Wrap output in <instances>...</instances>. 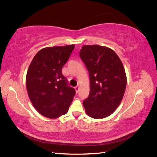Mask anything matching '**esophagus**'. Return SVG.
<instances>
[{
  "instance_id": "obj_1",
  "label": "esophagus",
  "mask_w": 157,
  "mask_h": 157,
  "mask_svg": "<svg viewBox=\"0 0 157 157\" xmlns=\"http://www.w3.org/2000/svg\"><path fill=\"white\" fill-rule=\"evenodd\" d=\"M75 91H76V92H78V90H79V86H75Z\"/></svg>"
}]
</instances>
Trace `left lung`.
<instances>
[{
  "label": "left lung",
  "mask_w": 157,
  "mask_h": 157,
  "mask_svg": "<svg viewBox=\"0 0 157 157\" xmlns=\"http://www.w3.org/2000/svg\"><path fill=\"white\" fill-rule=\"evenodd\" d=\"M90 75L89 96L83 101L87 115L94 118L111 115L120 105L126 86V75L119 57L112 49L84 45L79 52Z\"/></svg>",
  "instance_id": "8db88e82"
}]
</instances>
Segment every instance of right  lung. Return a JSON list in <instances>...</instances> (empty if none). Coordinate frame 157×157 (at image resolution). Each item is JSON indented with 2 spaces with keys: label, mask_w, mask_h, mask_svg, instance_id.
Instances as JSON below:
<instances>
[{
  "label": "right lung",
  "mask_w": 157,
  "mask_h": 157,
  "mask_svg": "<svg viewBox=\"0 0 157 157\" xmlns=\"http://www.w3.org/2000/svg\"><path fill=\"white\" fill-rule=\"evenodd\" d=\"M75 44L47 47L33 58L26 76L29 98L36 110L49 118L65 115L75 95L62 74Z\"/></svg>",
  "instance_id": "right-lung-1"
}]
</instances>
